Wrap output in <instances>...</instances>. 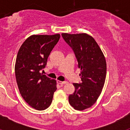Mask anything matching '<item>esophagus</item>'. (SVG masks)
I'll list each match as a JSON object with an SVG mask.
<instances>
[{"label":"esophagus","mask_w":130,"mask_h":130,"mask_svg":"<svg viewBox=\"0 0 130 130\" xmlns=\"http://www.w3.org/2000/svg\"><path fill=\"white\" fill-rule=\"evenodd\" d=\"M57 83L58 84V85H60L61 86H62L63 85H64V84L66 83V81H58V80L57 81Z\"/></svg>","instance_id":"esophagus-1"}]
</instances>
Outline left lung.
<instances>
[{"instance_id":"left-lung-1","label":"left lung","mask_w":130,"mask_h":130,"mask_svg":"<svg viewBox=\"0 0 130 130\" xmlns=\"http://www.w3.org/2000/svg\"><path fill=\"white\" fill-rule=\"evenodd\" d=\"M62 36L74 52L81 69V83H73L75 91L69 96V103L75 109L83 111L94 105L102 92L106 77V60L91 36L62 33Z\"/></svg>"}]
</instances>
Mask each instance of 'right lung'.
<instances>
[{
	"label": "right lung",
	"mask_w": 130,
	"mask_h": 130,
	"mask_svg": "<svg viewBox=\"0 0 130 130\" xmlns=\"http://www.w3.org/2000/svg\"><path fill=\"white\" fill-rule=\"evenodd\" d=\"M59 34L32 35L25 40L18 53L15 73L19 92L25 102L36 110L49 107L57 90V82L40 71L59 40Z\"/></svg>",
	"instance_id": "obj_1"
}]
</instances>
